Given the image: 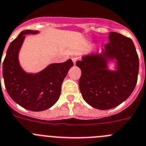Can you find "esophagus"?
<instances>
[{
  "instance_id": "34e87169",
  "label": "esophagus",
  "mask_w": 146,
  "mask_h": 146,
  "mask_svg": "<svg viewBox=\"0 0 146 146\" xmlns=\"http://www.w3.org/2000/svg\"><path fill=\"white\" fill-rule=\"evenodd\" d=\"M77 59H78V58H77V56H72V61H73V63H74V64H76V61H77Z\"/></svg>"
}]
</instances>
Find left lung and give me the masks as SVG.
Segmentation results:
<instances>
[{
	"instance_id": "8db88e82",
	"label": "left lung",
	"mask_w": 146,
	"mask_h": 146,
	"mask_svg": "<svg viewBox=\"0 0 146 146\" xmlns=\"http://www.w3.org/2000/svg\"><path fill=\"white\" fill-rule=\"evenodd\" d=\"M109 40L102 55L87 56L76 62L82 72L79 86L82 98L89 105L101 110L114 108L127 99L138 76V55L132 40L115 32H111ZM106 56L115 57L118 70L106 69Z\"/></svg>"
}]
</instances>
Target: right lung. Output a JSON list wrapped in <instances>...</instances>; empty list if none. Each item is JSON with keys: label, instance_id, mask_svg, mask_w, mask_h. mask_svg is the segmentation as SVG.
<instances>
[{"label": "right lung", "instance_id": "obj_1", "mask_svg": "<svg viewBox=\"0 0 146 146\" xmlns=\"http://www.w3.org/2000/svg\"><path fill=\"white\" fill-rule=\"evenodd\" d=\"M37 33V30L21 32L9 45L3 62L4 84L9 95L19 105L33 111L46 110L56 103L61 94V84L74 65L69 59L64 63L50 64L38 74L25 73L19 64V50L25 35Z\"/></svg>", "mask_w": 146, "mask_h": 146}]
</instances>
